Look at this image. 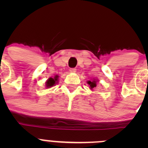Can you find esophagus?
<instances>
[{
  "label": "esophagus",
  "instance_id": "esophagus-1",
  "mask_svg": "<svg viewBox=\"0 0 148 148\" xmlns=\"http://www.w3.org/2000/svg\"><path fill=\"white\" fill-rule=\"evenodd\" d=\"M76 71H77V69H76L75 68H71V69H69V71L71 73H74V72H76Z\"/></svg>",
  "mask_w": 148,
  "mask_h": 148
}]
</instances>
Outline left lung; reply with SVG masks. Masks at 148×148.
<instances>
[{"mask_svg": "<svg viewBox=\"0 0 148 148\" xmlns=\"http://www.w3.org/2000/svg\"><path fill=\"white\" fill-rule=\"evenodd\" d=\"M97 81L96 79H94V80H92V81H88L87 83L89 85V88L90 89H93V88L96 87L97 86Z\"/></svg>", "mask_w": 148, "mask_h": 148, "instance_id": "left-lung-1", "label": "left lung"}]
</instances>
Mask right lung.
Here are the masks:
<instances>
[{"instance_id":"1","label":"right lung","mask_w":148,"mask_h":148,"mask_svg":"<svg viewBox=\"0 0 148 148\" xmlns=\"http://www.w3.org/2000/svg\"><path fill=\"white\" fill-rule=\"evenodd\" d=\"M58 79V76H56L54 77V79L53 78H49V80L46 82V86L47 87H51V86H53V85L56 84V82L57 81Z\"/></svg>"}]
</instances>
